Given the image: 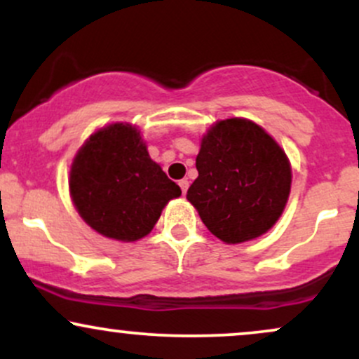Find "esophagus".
Listing matches in <instances>:
<instances>
[{
	"mask_svg": "<svg viewBox=\"0 0 359 359\" xmlns=\"http://www.w3.org/2000/svg\"><path fill=\"white\" fill-rule=\"evenodd\" d=\"M179 185H180V191H182V194L185 196V192H187V189H189V180H185V179L179 180Z\"/></svg>",
	"mask_w": 359,
	"mask_h": 359,
	"instance_id": "1",
	"label": "esophagus"
}]
</instances>
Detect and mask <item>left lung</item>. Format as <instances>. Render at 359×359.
Segmentation results:
<instances>
[{"label": "left lung", "mask_w": 359, "mask_h": 359, "mask_svg": "<svg viewBox=\"0 0 359 359\" xmlns=\"http://www.w3.org/2000/svg\"><path fill=\"white\" fill-rule=\"evenodd\" d=\"M199 172L187 201L205 228L228 245L265 234L285 209L292 167L283 148L245 118L216 121L201 140Z\"/></svg>", "instance_id": "1"}]
</instances>
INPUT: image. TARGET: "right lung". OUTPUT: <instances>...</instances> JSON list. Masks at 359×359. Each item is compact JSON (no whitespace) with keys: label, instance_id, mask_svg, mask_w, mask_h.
<instances>
[{"label":"right lung","instance_id":"add662e5","mask_svg":"<svg viewBox=\"0 0 359 359\" xmlns=\"http://www.w3.org/2000/svg\"><path fill=\"white\" fill-rule=\"evenodd\" d=\"M69 191L94 231L126 243L147 236L168 201L182 194L130 123H111L86 140L72 160Z\"/></svg>","mask_w":359,"mask_h":359}]
</instances>
